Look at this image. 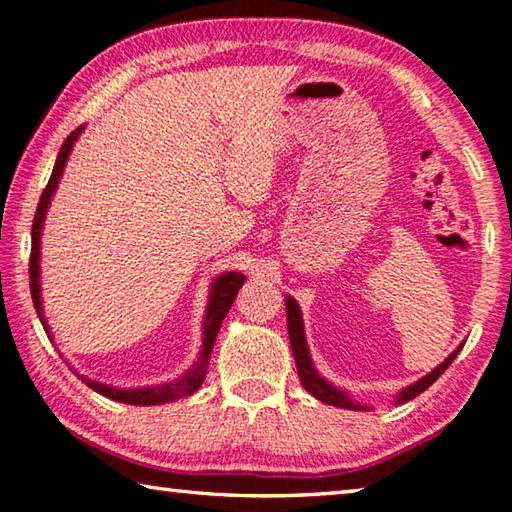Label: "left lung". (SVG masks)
<instances>
[{
	"label": "left lung",
	"instance_id": "left-lung-1",
	"mask_svg": "<svg viewBox=\"0 0 512 512\" xmlns=\"http://www.w3.org/2000/svg\"><path fill=\"white\" fill-rule=\"evenodd\" d=\"M287 325H289V341H291V350H293V357H296V368H298V375L302 386H305V391L311 393L316 397V400L325 402V404H332V406H341V409H350V411H368V406H361L357 402H352L348 395L339 388H334L329 381H325L323 377L318 375L314 363H311L309 357V348H307V341H305V327H302V314H300V307L298 302L293 300L291 296H287ZM463 345H458V348L449 354V357L440 363L438 368H433L427 377H422L420 381H415L409 388H404V391L397 395V402H409L413 400L415 395H420L427 391V388L436 381L443 372L452 366V361L456 359V354L461 352Z\"/></svg>",
	"mask_w": 512,
	"mask_h": 512
}]
</instances>
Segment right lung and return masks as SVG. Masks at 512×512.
Wrapping results in <instances>:
<instances>
[{
	"mask_svg": "<svg viewBox=\"0 0 512 512\" xmlns=\"http://www.w3.org/2000/svg\"><path fill=\"white\" fill-rule=\"evenodd\" d=\"M85 126H79L76 131L67 135V140L60 146V153L54 164V171H51V178L45 187V192L40 196L36 216H33V225H31V259H29V282H31V298H33V307H36L38 316L42 320V325L49 332L47 320L42 316V300H40V232H42V221H45L47 207L51 196H54L58 180L63 176V169L69 158V151H72L74 142L79 140V135L83 133ZM246 282V275L241 273H223L214 280L212 291H210V302H207V311H205V320H203V350L201 357L189 368L183 377L176 381H169V384H160V386H149V388H131V391H124V388H112L106 384H99V381H92L85 375H81V381H85L92 391H97L99 395L108 397V400L115 402H124V404H137V406H155V404H167V402H176L180 397H187L198 391V386L203 384V379L207 375V366H210V354H212V345L216 341V334H219V327L223 323L225 314H228L232 302H235L237 293L241 289V284Z\"/></svg>",
	"mask_w": 512,
	"mask_h": 512,
	"instance_id": "1",
	"label": "right lung"
}]
</instances>
